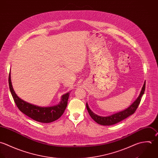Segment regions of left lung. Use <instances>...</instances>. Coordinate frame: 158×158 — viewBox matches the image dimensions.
<instances>
[{
    "instance_id": "left-lung-1",
    "label": "left lung",
    "mask_w": 158,
    "mask_h": 158,
    "mask_svg": "<svg viewBox=\"0 0 158 158\" xmlns=\"http://www.w3.org/2000/svg\"><path fill=\"white\" fill-rule=\"evenodd\" d=\"M145 90V81L144 83V85L142 88L141 92L140 93L139 96L137 98V99L130 105L127 108L126 110L118 112L115 114H113L108 116H101L96 113H93L89 108L88 104L86 103V108L88 110V111L91 116V117L98 124L103 126H110L116 123H118L120 122L121 121L126 119L128 116L132 115L134 113L137 108H138L139 105L141 101V98L142 96L144 94Z\"/></svg>"
}]
</instances>
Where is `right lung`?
Wrapping results in <instances>:
<instances>
[{"label":"right lung","instance_id":"right-lung-1","mask_svg":"<svg viewBox=\"0 0 158 158\" xmlns=\"http://www.w3.org/2000/svg\"><path fill=\"white\" fill-rule=\"evenodd\" d=\"M9 88L14 101L19 110L32 119L44 123H49L59 119L64 113L69 99V93L64 94L60 103L52 106H39L28 103L20 99L15 93L11 81L10 72L8 77Z\"/></svg>","mask_w":158,"mask_h":158}]
</instances>
